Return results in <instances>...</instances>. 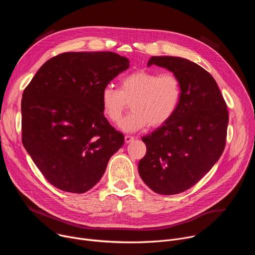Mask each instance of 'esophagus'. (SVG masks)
<instances>
[{"label": "esophagus", "instance_id": "34e87169", "mask_svg": "<svg viewBox=\"0 0 255 255\" xmlns=\"http://www.w3.org/2000/svg\"><path fill=\"white\" fill-rule=\"evenodd\" d=\"M134 140V137L133 136H129V135H126L125 136V143H130V142H132Z\"/></svg>", "mask_w": 255, "mask_h": 255}]
</instances>
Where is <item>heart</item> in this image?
I'll return each mask as SVG.
<instances>
[{
    "mask_svg": "<svg viewBox=\"0 0 255 255\" xmlns=\"http://www.w3.org/2000/svg\"><path fill=\"white\" fill-rule=\"evenodd\" d=\"M180 98V82L172 72L137 69L120 81V90L106 86L101 93V106L105 117L117 124L131 104L132 112L120 127L135 132L148 125L158 128L166 124L175 114Z\"/></svg>",
    "mask_w": 255,
    "mask_h": 255,
    "instance_id": "1",
    "label": "heart"
}]
</instances>
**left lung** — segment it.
Segmentation results:
<instances>
[{
	"label": "left lung",
	"mask_w": 255,
	"mask_h": 255,
	"mask_svg": "<svg viewBox=\"0 0 255 255\" xmlns=\"http://www.w3.org/2000/svg\"><path fill=\"white\" fill-rule=\"evenodd\" d=\"M167 68L178 78L181 98L173 117L144 136L146 154L138 171L153 192L176 195L193 186L222 155L229 114L214 78L186 58L152 56L148 66Z\"/></svg>",
	"instance_id": "8db88e82"
}]
</instances>
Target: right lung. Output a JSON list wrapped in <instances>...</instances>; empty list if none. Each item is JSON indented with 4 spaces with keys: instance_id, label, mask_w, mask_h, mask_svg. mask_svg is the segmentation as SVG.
<instances>
[{
    "instance_id": "right-lung-1",
    "label": "right lung",
    "mask_w": 255,
    "mask_h": 255,
    "mask_svg": "<svg viewBox=\"0 0 255 255\" xmlns=\"http://www.w3.org/2000/svg\"><path fill=\"white\" fill-rule=\"evenodd\" d=\"M129 60L111 51L47 60L22 95V143L53 187L83 194L103 176L124 136L105 118L101 93Z\"/></svg>"
}]
</instances>
